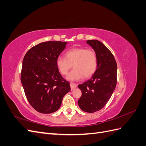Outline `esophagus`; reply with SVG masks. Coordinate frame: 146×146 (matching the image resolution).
<instances>
[{"label": "esophagus", "instance_id": "obj_1", "mask_svg": "<svg viewBox=\"0 0 146 146\" xmlns=\"http://www.w3.org/2000/svg\"><path fill=\"white\" fill-rule=\"evenodd\" d=\"M70 89H71V90H74L75 88H76V87H77L76 84L73 83H70Z\"/></svg>", "mask_w": 146, "mask_h": 146}]
</instances>
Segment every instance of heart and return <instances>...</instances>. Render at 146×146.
<instances>
[{
    "label": "heart",
    "instance_id": "b5f03b06",
    "mask_svg": "<svg viewBox=\"0 0 146 146\" xmlns=\"http://www.w3.org/2000/svg\"><path fill=\"white\" fill-rule=\"evenodd\" d=\"M65 57L58 56L56 64L60 73L67 75L73 65L74 69L67 76L70 81H77L83 76L89 78L98 68V56L94 50L85 47L73 48L66 52Z\"/></svg>",
    "mask_w": 146,
    "mask_h": 146
}]
</instances>
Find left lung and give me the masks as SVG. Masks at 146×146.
<instances>
[{
  "label": "left lung",
  "mask_w": 146,
  "mask_h": 146,
  "mask_svg": "<svg viewBox=\"0 0 146 146\" xmlns=\"http://www.w3.org/2000/svg\"><path fill=\"white\" fill-rule=\"evenodd\" d=\"M88 44L98 56V68L89 80L78 86L82 96L78 105L83 111H99L110 100L117 82V64L114 56L102 42L88 40Z\"/></svg>",
  "instance_id": "1"
}]
</instances>
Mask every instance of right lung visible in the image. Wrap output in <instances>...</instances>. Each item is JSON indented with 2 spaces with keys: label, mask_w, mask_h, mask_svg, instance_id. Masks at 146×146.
<instances>
[{
  "label": "right lung",
  "mask_w": 146,
  "mask_h": 146,
  "mask_svg": "<svg viewBox=\"0 0 146 146\" xmlns=\"http://www.w3.org/2000/svg\"><path fill=\"white\" fill-rule=\"evenodd\" d=\"M67 44L61 41L39 43L24 57L22 85L30 104L41 113L57 111L63 97L70 90L69 83L61 76L56 64Z\"/></svg>",
  "instance_id": "add662e5"
}]
</instances>
